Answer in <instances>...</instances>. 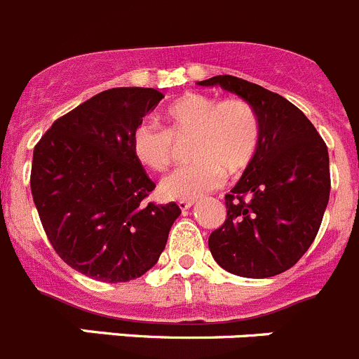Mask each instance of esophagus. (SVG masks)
<instances>
[{
  "mask_svg": "<svg viewBox=\"0 0 359 359\" xmlns=\"http://www.w3.org/2000/svg\"><path fill=\"white\" fill-rule=\"evenodd\" d=\"M192 206H194V201H180V203H177V208H180L182 211L189 210V208Z\"/></svg>",
  "mask_w": 359,
  "mask_h": 359,
  "instance_id": "1",
  "label": "esophagus"
}]
</instances>
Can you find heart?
Wrapping results in <instances>:
<instances>
[{
  "label": "heart",
  "mask_w": 359,
  "mask_h": 359,
  "mask_svg": "<svg viewBox=\"0 0 359 359\" xmlns=\"http://www.w3.org/2000/svg\"><path fill=\"white\" fill-rule=\"evenodd\" d=\"M165 128L151 121L137 126L132 135L134 155L148 169H169L183 142L190 141L194 162L180 167L160 183L163 197L196 201L218 189L225 174L238 176L257 156L262 125L257 109L245 98H220L187 93L163 111Z\"/></svg>",
  "instance_id": "b5f03b06"
}]
</instances>
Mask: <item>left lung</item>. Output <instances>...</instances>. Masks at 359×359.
<instances>
[{
	"label": "left lung",
	"mask_w": 359,
	"mask_h": 359,
	"mask_svg": "<svg viewBox=\"0 0 359 359\" xmlns=\"http://www.w3.org/2000/svg\"><path fill=\"white\" fill-rule=\"evenodd\" d=\"M199 84L248 100L262 125L257 156L225 196L227 217L208 240L211 255L225 271L247 278L287 271L316 240L330 199L326 142L294 104L259 84L234 75Z\"/></svg>",
	"instance_id": "obj_1"
}]
</instances>
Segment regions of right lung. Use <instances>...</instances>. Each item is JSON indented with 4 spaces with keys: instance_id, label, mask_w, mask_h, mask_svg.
Instances as JSON below:
<instances>
[{
    "instance_id": "1",
    "label": "right lung",
    "mask_w": 359,
    "mask_h": 359,
    "mask_svg": "<svg viewBox=\"0 0 359 359\" xmlns=\"http://www.w3.org/2000/svg\"><path fill=\"white\" fill-rule=\"evenodd\" d=\"M163 95L112 88L53 123L33 151L32 194L50 245L75 271L109 284L156 264L182 210L155 190L132 135Z\"/></svg>"
}]
</instances>
